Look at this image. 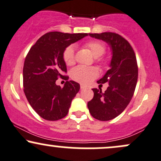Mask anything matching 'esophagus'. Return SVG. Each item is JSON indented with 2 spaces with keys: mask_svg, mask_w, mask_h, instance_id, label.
<instances>
[{
  "mask_svg": "<svg viewBox=\"0 0 161 161\" xmlns=\"http://www.w3.org/2000/svg\"><path fill=\"white\" fill-rule=\"evenodd\" d=\"M80 88H81V89H85V88H86V86H82V85H81V86H80Z\"/></svg>",
  "mask_w": 161,
  "mask_h": 161,
  "instance_id": "34e87169",
  "label": "esophagus"
}]
</instances>
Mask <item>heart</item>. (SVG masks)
<instances>
[{"label":"heart","mask_w":161,"mask_h":161,"mask_svg":"<svg viewBox=\"0 0 161 161\" xmlns=\"http://www.w3.org/2000/svg\"><path fill=\"white\" fill-rule=\"evenodd\" d=\"M85 47L91 51L95 57L102 56L106 51V45L100 41H90L85 44ZM63 58L66 65H73L75 63L74 46L69 45L64 49L63 52ZM99 75L98 70L95 67L78 66L71 70L70 75L73 80L81 84L88 85Z\"/></svg>","instance_id":"b5f03b06"}]
</instances>
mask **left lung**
Listing matches in <instances>:
<instances>
[{"label": "left lung", "instance_id": "obj_1", "mask_svg": "<svg viewBox=\"0 0 161 161\" xmlns=\"http://www.w3.org/2000/svg\"><path fill=\"white\" fill-rule=\"evenodd\" d=\"M89 36L110 45L112 59L110 69L97 81L100 86L108 82L103 93L101 88H93L94 97L88 102L90 114L101 121H108L119 116L128 106L138 80V65L132 46L123 37L114 32L94 33Z\"/></svg>", "mask_w": 161, "mask_h": 161}]
</instances>
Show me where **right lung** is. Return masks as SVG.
Listing matches in <instances>:
<instances>
[{
	"label": "right lung",
	"instance_id": "1",
	"mask_svg": "<svg viewBox=\"0 0 161 161\" xmlns=\"http://www.w3.org/2000/svg\"><path fill=\"white\" fill-rule=\"evenodd\" d=\"M88 36L87 33L47 32L31 47L23 66L24 93L29 104L43 119L55 121L67 115L72 100L80 88L79 83L66 81L57 86L58 77L68 80L63 52L66 47Z\"/></svg>",
	"mask_w": 161,
	"mask_h": 161
}]
</instances>
